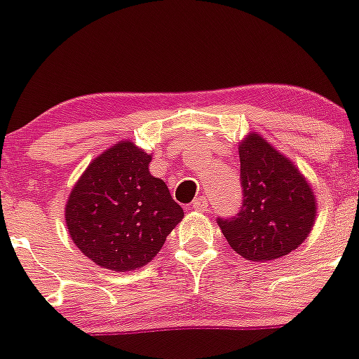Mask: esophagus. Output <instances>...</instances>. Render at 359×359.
Returning a JSON list of instances; mask_svg holds the SVG:
<instances>
[{"label":"esophagus","instance_id":"esophagus-1","mask_svg":"<svg viewBox=\"0 0 359 359\" xmlns=\"http://www.w3.org/2000/svg\"><path fill=\"white\" fill-rule=\"evenodd\" d=\"M191 208H193L194 212H206V210H208V203H206L205 198L200 196L191 203Z\"/></svg>","mask_w":359,"mask_h":359}]
</instances>
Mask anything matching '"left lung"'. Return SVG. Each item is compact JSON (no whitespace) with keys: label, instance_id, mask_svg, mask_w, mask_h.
<instances>
[{"label":"left lung","instance_id":"8db88e82","mask_svg":"<svg viewBox=\"0 0 359 359\" xmlns=\"http://www.w3.org/2000/svg\"><path fill=\"white\" fill-rule=\"evenodd\" d=\"M243 205L234 217L219 219L227 243L253 262L280 259L306 241L316 222V196L292 159L250 132L240 142Z\"/></svg>","mask_w":359,"mask_h":359}]
</instances>
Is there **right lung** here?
<instances>
[{"label": "right lung", "mask_w": 359, "mask_h": 359, "mask_svg": "<svg viewBox=\"0 0 359 359\" xmlns=\"http://www.w3.org/2000/svg\"><path fill=\"white\" fill-rule=\"evenodd\" d=\"M151 154L125 139L86 166L66 205L69 236L102 269L135 271L158 255L184 210L149 172Z\"/></svg>", "instance_id": "add662e5"}]
</instances>
